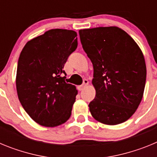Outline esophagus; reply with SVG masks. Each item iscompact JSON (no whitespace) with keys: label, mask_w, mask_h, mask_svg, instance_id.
<instances>
[{"label":"esophagus","mask_w":157,"mask_h":157,"mask_svg":"<svg viewBox=\"0 0 157 157\" xmlns=\"http://www.w3.org/2000/svg\"><path fill=\"white\" fill-rule=\"evenodd\" d=\"M89 84V81L87 79H85V80H83V83H82V85L79 86V87H78V89H79L80 90H83V89L85 88L86 86L87 85Z\"/></svg>","instance_id":"34e87169"}]
</instances>
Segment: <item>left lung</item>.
<instances>
[{
	"instance_id": "left-lung-1",
	"label": "left lung",
	"mask_w": 157,
	"mask_h": 157,
	"mask_svg": "<svg viewBox=\"0 0 157 157\" xmlns=\"http://www.w3.org/2000/svg\"><path fill=\"white\" fill-rule=\"evenodd\" d=\"M82 48L94 67L95 98L89 104L97 121L117 125L129 120L141 103L146 65L141 48L127 32L117 27L79 31Z\"/></svg>"
}]
</instances>
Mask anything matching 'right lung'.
Segmentation results:
<instances>
[{
    "label": "right lung",
    "mask_w": 157,
    "mask_h": 157,
    "mask_svg": "<svg viewBox=\"0 0 157 157\" xmlns=\"http://www.w3.org/2000/svg\"><path fill=\"white\" fill-rule=\"evenodd\" d=\"M77 33L52 29L27 41L19 58L16 90L24 110L39 125L55 127L69 120L78 90L63 70L78 46Z\"/></svg>",
    "instance_id": "add662e5"
}]
</instances>
